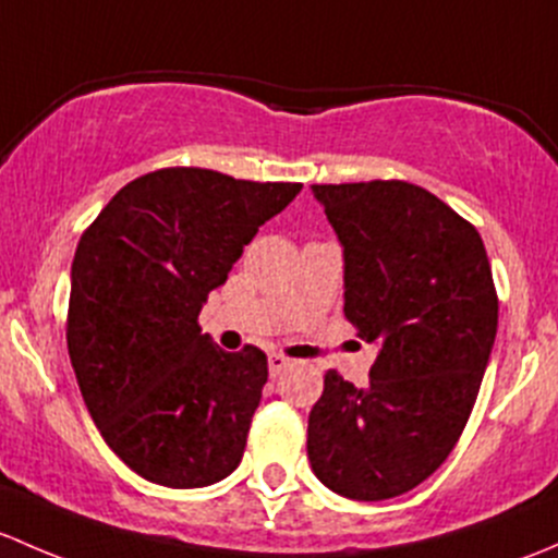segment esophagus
<instances>
[{
  "instance_id": "1",
  "label": "esophagus",
  "mask_w": 558,
  "mask_h": 558,
  "mask_svg": "<svg viewBox=\"0 0 558 558\" xmlns=\"http://www.w3.org/2000/svg\"><path fill=\"white\" fill-rule=\"evenodd\" d=\"M287 367H290V360H287L284 354H268V371H271L274 378H277L281 371H287Z\"/></svg>"
}]
</instances>
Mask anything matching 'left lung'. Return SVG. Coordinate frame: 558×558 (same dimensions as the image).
Listing matches in <instances>:
<instances>
[{
  "label": "left lung",
  "mask_w": 558,
  "mask_h": 558,
  "mask_svg": "<svg viewBox=\"0 0 558 558\" xmlns=\"http://www.w3.org/2000/svg\"><path fill=\"white\" fill-rule=\"evenodd\" d=\"M343 246V314L376 343L365 387L327 371L308 462L330 492L400 497L446 462L484 381L497 292L484 241L400 180L312 185Z\"/></svg>",
  "instance_id": "obj_1"
}]
</instances>
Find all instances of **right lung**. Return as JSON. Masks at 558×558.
Returning <instances> with one entry per match:
<instances>
[{"instance_id":"obj_1","label":"right lung","mask_w":558,"mask_h":558,"mask_svg":"<svg viewBox=\"0 0 558 558\" xmlns=\"http://www.w3.org/2000/svg\"><path fill=\"white\" fill-rule=\"evenodd\" d=\"M301 187L187 166L150 171L80 239L69 360L101 438L150 484L198 489L239 468L268 360L257 347L217 349L198 314Z\"/></svg>"}]
</instances>
